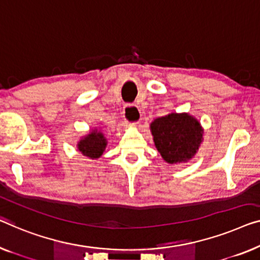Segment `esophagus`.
<instances>
[{"label": "esophagus", "mask_w": 260, "mask_h": 260, "mask_svg": "<svg viewBox=\"0 0 260 260\" xmlns=\"http://www.w3.org/2000/svg\"><path fill=\"white\" fill-rule=\"evenodd\" d=\"M123 117L127 123H136L141 117V111L137 105L125 104L123 108Z\"/></svg>", "instance_id": "1"}]
</instances>
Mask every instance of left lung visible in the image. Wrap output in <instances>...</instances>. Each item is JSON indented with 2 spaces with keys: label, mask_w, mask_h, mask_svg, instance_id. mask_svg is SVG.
Masks as SVG:
<instances>
[{
  "label": "left lung",
  "mask_w": 260,
  "mask_h": 260,
  "mask_svg": "<svg viewBox=\"0 0 260 260\" xmlns=\"http://www.w3.org/2000/svg\"><path fill=\"white\" fill-rule=\"evenodd\" d=\"M151 133L157 150L171 164L192 158L203 137L201 124L187 114H170L155 119Z\"/></svg>",
  "instance_id": "obj_1"
}]
</instances>
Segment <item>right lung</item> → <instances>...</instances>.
Listing matches in <instances>:
<instances>
[{
    "instance_id": "obj_1",
    "label": "right lung",
    "mask_w": 260,
    "mask_h": 260,
    "mask_svg": "<svg viewBox=\"0 0 260 260\" xmlns=\"http://www.w3.org/2000/svg\"><path fill=\"white\" fill-rule=\"evenodd\" d=\"M105 145H107V141H105L103 135L93 131L78 143V150L84 156L93 159V158H99L102 155Z\"/></svg>"
}]
</instances>
